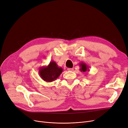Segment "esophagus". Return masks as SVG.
Here are the masks:
<instances>
[{"label":"esophagus","mask_w":128,"mask_h":128,"mask_svg":"<svg viewBox=\"0 0 128 128\" xmlns=\"http://www.w3.org/2000/svg\"><path fill=\"white\" fill-rule=\"evenodd\" d=\"M74 70V69L73 68H68V71H73Z\"/></svg>","instance_id":"34e87169"}]
</instances>
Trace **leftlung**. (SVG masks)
I'll return each instance as SVG.
<instances>
[{
    "mask_svg": "<svg viewBox=\"0 0 128 128\" xmlns=\"http://www.w3.org/2000/svg\"><path fill=\"white\" fill-rule=\"evenodd\" d=\"M80 70L82 72H86V71H89L90 70H89V67L88 65L84 63V62H80Z\"/></svg>",
    "mask_w": 128,
    "mask_h": 128,
    "instance_id": "8db88e82",
    "label": "left lung"
}]
</instances>
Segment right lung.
Segmentation results:
<instances>
[{"label": "right lung", "instance_id": "obj_1", "mask_svg": "<svg viewBox=\"0 0 128 128\" xmlns=\"http://www.w3.org/2000/svg\"><path fill=\"white\" fill-rule=\"evenodd\" d=\"M63 69L58 67L54 60L50 62L46 66H42L38 70V74L41 78L46 82H52L56 80L62 73Z\"/></svg>", "mask_w": 128, "mask_h": 128}]
</instances>
